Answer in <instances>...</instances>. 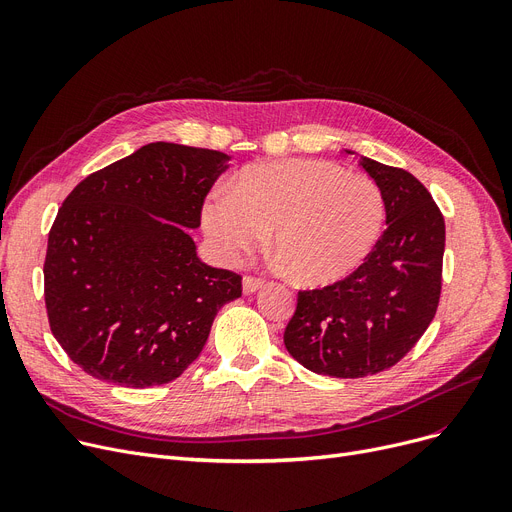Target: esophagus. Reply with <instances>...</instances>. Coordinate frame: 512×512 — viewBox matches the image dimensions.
<instances>
[{
    "mask_svg": "<svg viewBox=\"0 0 512 512\" xmlns=\"http://www.w3.org/2000/svg\"><path fill=\"white\" fill-rule=\"evenodd\" d=\"M265 282L261 278H255V276H245L242 278V290H245V294H253L257 292Z\"/></svg>",
    "mask_w": 512,
    "mask_h": 512,
    "instance_id": "esophagus-1",
    "label": "esophagus"
}]
</instances>
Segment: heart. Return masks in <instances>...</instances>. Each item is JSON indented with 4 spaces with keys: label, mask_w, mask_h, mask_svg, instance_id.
<instances>
[{
    "label": "heart",
    "mask_w": 512,
    "mask_h": 512,
    "mask_svg": "<svg viewBox=\"0 0 512 512\" xmlns=\"http://www.w3.org/2000/svg\"><path fill=\"white\" fill-rule=\"evenodd\" d=\"M201 220L222 261H236L272 232V251L294 282L328 286L373 251L386 205L378 184L332 161L284 159L242 170Z\"/></svg>",
    "instance_id": "b5f03b06"
}]
</instances>
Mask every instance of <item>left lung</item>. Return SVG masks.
I'll use <instances>...</instances> for the list:
<instances>
[{
    "label": "left lung",
    "mask_w": 512,
    "mask_h": 512,
    "mask_svg": "<svg viewBox=\"0 0 512 512\" xmlns=\"http://www.w3.org/2000/svg\"><path fill=\"white\" fill-rule=\"evenodd\" d=\"M359 164L380 186L388 228L351 276L301 290L284 330L303 367L346 380L390 369L432 324L446 240L444 215L413 174L369 157Z\"/></svg>",
    "instance_id": "left-lung-1"
}]
</instances>
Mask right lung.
<instances>
[{
  "label": "right lung",
  "mask_w": 512,
  "mask_h": 512,
  "mask_svg": "<svg viewBox=\"0 0 512 512\" xmlns=\"http://www.w3.org/2000/svg\"><path fill=\"white\" fill-rule=\"evenodd\" d=\"M230 157L149 143L89 174L62 203L43 265L51 334L97 380L149 388L176 380L207 342L242 278L197 257L186 228Z\"/></svg>",
  "instance_id": "add662e5"
}]
</instances>
